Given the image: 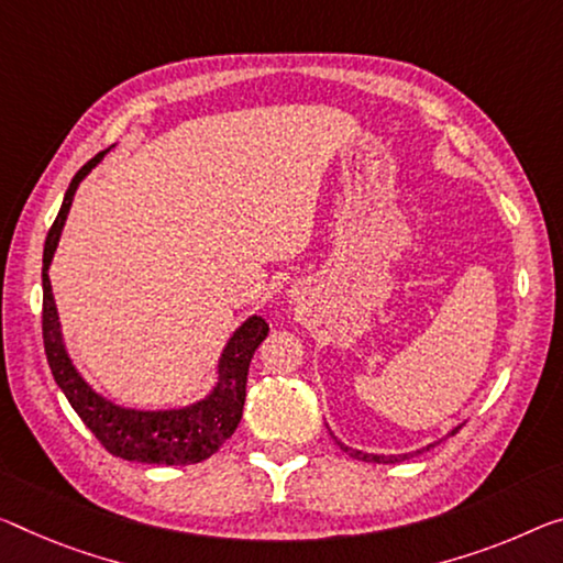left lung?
Wrapping results in <instances>:
<instances>
[{
  "instance_id": "obj_1",
  "label": "left lung",
  "mask_w": 563,
  "mask_h": 563,
  "mask_svg": "<svg viewBox=\"0 0 563 563\" xmlns=\"http://www.w3.org/2000/svg\"><path fill=\"white\" fill-rule=\"evenodd\" d=\"M455 432H457V428L451 432V435H455ZM336 445H340L342 451L347 453V455L357 457V461H365V463H397V461H405V457H408V455H372V453L352 451V448H347V445H344V443H340V440H336Z\"/></svg>"
}]
</instances>
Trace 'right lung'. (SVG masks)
<instances>
[{
  "instance_id": "obj_1",
  "label": "right lung",
  "mask_w": 563,
  "mask_h": 563,
  "mask_svg": "<svg viewBox=\"0 0 563 563\" xmlns=\"http://www.w3.org/2000/svg\"><path fill=\"white\" fill-rule=\"evenodd\" d=\"M102 155L106 153L95 155L92 161L75 173L73 184L65 194L63 209H59L47 233L45 254H42V340H45L52 377L70 400L73 410L80 415V420L92 430V435L100 440V445L108 453L125 457V461L153 465L201 463L219 451L233 435V430L239 428L246 400L249 365H252L258 344L269 334V324L262 317H252L233 332L219 362V385L213 387V393L206 400L191 405V408L158 412L125 410L100 397L85 383L65 352L47 269L77 186L98 166Z\"/></svg>"
}]
</instances>
